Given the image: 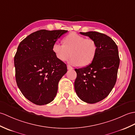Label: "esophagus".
Here are the masks:
<instances>
[{"label":"esophagus","instance_id":"1","mask_svg":"<svg viewBox=\"0 0 135 135\" xmlns=\"http://www.w3.org/2000/svg\"><path fill=\"white\" fill-rule=\"evenodd\" d=\"M67 69L68 70H73V68L71 66H70V65H67Z\"/></svg>","mask_w":135,"mask_h":135}]
</instances>
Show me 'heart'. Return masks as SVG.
<instances>
[{
	"mask_svg": "<svg viewBox=\"0 0 135 135\" xmlns=\"http://www.w3.org/2000/svg\"><path fill=\"white\" fill-rule=\"evenodd\" d=\"M63 45L55 42L52 51L60 61H65L73 56L69 62L73 65L86 66L94 60L97 52L95 41L85 38L75 33L69 34L63 39Z\"/></svg>",
	"mask_w": 135,
	"mask_h": 135,
	"instance_id": "b5f03b06",
	"label": "heart"
}]
</instances>
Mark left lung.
<instances>
[{"mask_svg":"<svg viewBox=\"0 0 135 135\" xmlns=\"http://www.w3.org/2000/svg\"><path fill=\"white\" fill-rule=\"evenodd\" d=\"M95 41L97 52L94 60L86 67L75 69L77 76L74 87L83 101L95 103L111 92L116 82L120 64L118 47L110 37L97 32H80Z\"/></svg>","mask_w":135,"mask_h":135,"instance_id":"1","label":"left lung"}]
</instances>
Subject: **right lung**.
Masks as SVG:
<instances>
[{
    "label": "right lung",
    "mask_w": 135,
    "mask_h": 135,
    "mask_svg": "<svg viewBox=\"0 0 135 135\" xmlns=\"http://www.w3.org/2000/svg\"><path fill=\"white\" fill-rule=\"evenodd\" d=\"M67 30H40L20 42L14 56L15 79L25 98L36 105L51 102L67 65L56 57L52 46Z\"/></svg>",
    "instance_id": "right-lung-1"
}]
</instances>
